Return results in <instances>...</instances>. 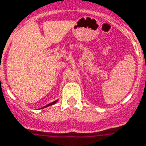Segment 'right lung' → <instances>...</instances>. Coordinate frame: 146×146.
I'll return each mask as SVG.
<instances>
[{"mask_svg":"<svg viewBox=\"0 0 146 146\" xmlns=\"http://www.w3.org/2000/svg\"><path fill=\"white\" fill-rule=\"evenodd\" d=\"M57 102V100H56V101H53L52 103H50V104H47L46 106L45 107H43V108H46V107H48V106H50V105H52V104H56Z\"/></svg>","mask_w":146,"mask_h":146,"instance_id":"obj_1","label":"right lung"}]
</instances>
